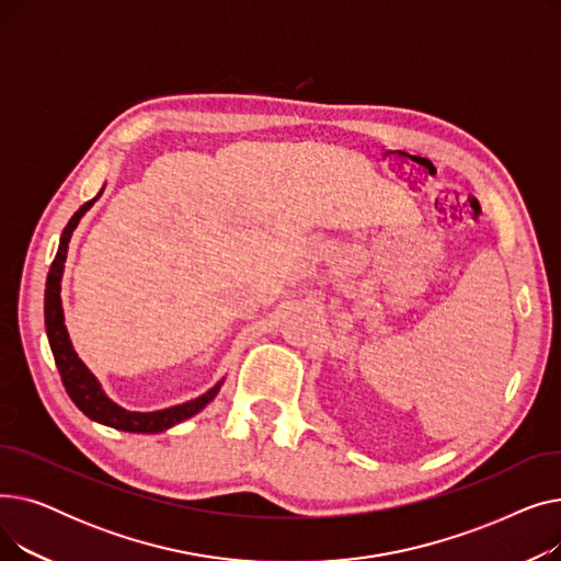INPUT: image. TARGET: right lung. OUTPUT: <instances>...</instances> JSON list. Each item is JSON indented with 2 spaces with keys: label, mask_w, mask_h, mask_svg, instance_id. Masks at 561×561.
Here are the masks:
<instances>
[{
  "label": "right lung",
  "mask_w": 561,
  "mask_h": 561,
  "mask_svg": "<svg viewBox=\"0 0 561 561\" xmlns=\"http://www.w3.org/2000/svg\"><path fill=\"white\" fill-rule=\"evenodd\" d=\"M102 191H100V195H102ZM98 197H93L91 202H85L81 209L70 218V222L66 225V229L61 233V243H58V252L51 261V268H49L47 284H45V330H47V339H49V347H51L56 368H58V373H61L64 387H66L70 400L83 411L88 419L98 421L102 425H108V427H115V430H123V432L157 434V432H163V430H168L176 423H182V421L195 416L197 411H202L206 404H209L218 396L225 379H220L214 389H209L206 393H202L199 398L188 400L184 404H174V407L159 409V411H129L121 404H115L102 391L98 377L91 370H88L85 364L77 357V352H75V347L70 343V336H68V330H66V322H64L61 279H64L70 236L77 229L83 214L91 209Z\"/></svg>",
  "instance_id": "1"
}]
</instances>
